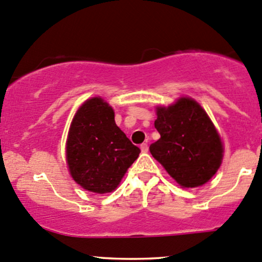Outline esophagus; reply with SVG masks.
<instances>
[{
	"label": "esophagus",
	"instance_id": "1",
	"mask_svg": "<svg viewBox=\"0 0 262 262\" xmlns=\"http://www.w3.org/2000/svg\"><path fill=\"white\" fill-rule=\"evenodd\" d=\"M140 150H141V152H147V151H149V146H147V144L146 143H144V144H141L140 145Z\"/></svg>",
	"mask_w": 262,
	"mask_h": 262
}]
</instances>
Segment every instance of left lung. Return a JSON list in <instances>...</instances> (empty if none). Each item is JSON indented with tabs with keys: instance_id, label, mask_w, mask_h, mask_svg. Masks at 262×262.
<instances>
[{
	"instance_id": "1",
	"label": "left lung",
	"mask_w": 262,
	"mask_h": 262,
	"mask_svg": "<svg viewBox=\"0 0 262 262\" xmlns=\"http://www.w3.org/2000/svg\"><path fill=\"white\" fill-rule=\"evenodd\" d=\"M155 128L161 138L150 152L183 188L200 187L220 168L223 144L215 125L196 101L181 97L156 107Z\"/></svg>"
}]
</instances>
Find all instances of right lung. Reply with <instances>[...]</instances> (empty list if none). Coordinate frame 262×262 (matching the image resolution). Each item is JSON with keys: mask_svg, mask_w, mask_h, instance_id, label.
I'll use <instances>...</instances> for the list:
<instances>
[{"mask_svg": "<svg viewBox=\"0 0 262 262\" xmlns=\"http://www.w3.org/2000/svg\"><path fill=\"white\" fill-rule=\"evenodd\" d=\"M140 149L117 127L113 108L101 97L86 100L68 132L66 159L72 178L85 190L111 193Z\"/></svg>", "mask_w": 262, "mask_h": 262, "instance_id": "obj_1", "label": "right lung"}]
</instances>
